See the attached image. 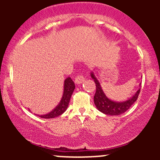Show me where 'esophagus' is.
I'll use <instances>...</instances> for the list:
<instances>
[{"label": "esophagus", "mask_w": 160, "mask_h": 160, "mask_svg": "<svg viewBox=\"0 0 160 160\" xmlns=\"http://www.w3.org/2000/svg\"><path fill=\"white\" fill-rule=\"evenodd\" d=\"M84 82V78L82 76V75H79L74 80V82L76 84H78V85H80V84L82 83V82Z\"/></svg>", "instance_id": "obj_1"}]
</instances>
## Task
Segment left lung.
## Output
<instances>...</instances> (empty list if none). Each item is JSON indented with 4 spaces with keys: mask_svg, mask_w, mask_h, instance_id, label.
Wrapping results in <instances>:
<instances>
[{
    "mask_svg": "<svg viewBox=\"0 0 160 160\" xmlns=\"http://www.w3.org/2000/svg\"><path fill=\"white\" fill-rule=\"evenodd\" d=\"M90 76L92 79L94 80V82H95V86H96V92H95L94 96L95 105L97 108V109L99 111L102 112V113L111 116H117L122 114V113H125L126 111H128L131 108V106L136 102L139 92H140L141 88L138 89V91L132 96L126 99V101L117 102V101L110 99L105 95L103 89H102L100 82L98 81V78L95 77L93 71H91ZM140 86L141 82L139 84V86Z\"/></svg>",
    "mask_w": 160,
    "mask_h": 160,
    "instance_id": "1",
    "label": "left lung"
}]
</instances>
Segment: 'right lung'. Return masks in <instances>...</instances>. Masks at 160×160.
<instances>
[{"mask_svg": "<svg viewBox=\"0 0 160 160\" xmlns=\"http://www.w3.org/2000/svg\"><path fill=\"white\" fill-rule=\"evenodd\" d=\"M75 89L74 82L71 80V78H66L64 81V88H63V94H62V97L61 98V101L58 105L56 106L52 111H51L49 113H46V114L39 115L36 114L38 117H41V118L44 119H52L55 118V117H58L65 112L67 110L68 107V104L71 99V95H72L73 92H74ZM30 111V110H29Z\"/></svg>", "mask_w": 160, "mask_h": 160, "instance_id": "1", "label": "right lung"}]
</instances>
